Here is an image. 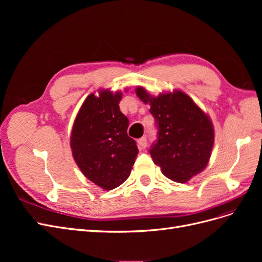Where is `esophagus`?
Listing matches in <instances>:
<instances>
[{"instance_id": "esophagus-1", "label": "esophagus", "mask_w": 262, "mask_h": 262, "mask_svg": "<svg viewBox=\"0 0 262 262\" xmlns=\"http://www.w3.org/2000/svg\"><path fill=\"white\" fill-rule=\"evenodd\" d=\"M138 145L140 148H145L147 146V139L145 137L138 140Z\"/></svg>"}]
</instances>
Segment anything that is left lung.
<instances>
[{"label": "left lung", "instance_id": "obj_1", "mask_svg": "<svg viewBox=\"0 0 262 262\" xmlns=\"http://www.w3.org/2000/svg\"><path fill=\"white\" fill-rule=\"evenodd\" d=\"M138 97L149 104L155 119L157 140L149 154L164 175L172 181L187 182L208 165L214 143L211 119L187 94L176 91L153 97L137 89Z\"/></svg>", "mask_w": 262, "mask_h": 262}]
</instances>
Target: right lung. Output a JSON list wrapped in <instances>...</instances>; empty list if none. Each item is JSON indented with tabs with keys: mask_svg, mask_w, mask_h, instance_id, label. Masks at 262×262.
I'll list each match as a JSON object with an SVG mask.
<instances>
[{
	"mask_svg": "<svg viewBox=\"0 0 262 262\" xmlns=\"http://www.w3.org/2000/svg\"><path fill=\"white\" fill-rule=\"evenodd\" d=\"M122 94L101 91L87 96L71 133V147L78 167L95 185L113 190L128 179L139 153L128 136L129 120L119 108Z\"/></svg>",
	"mask_w": 262,
	"mask_h": 262,
	"instance_id": "obj_1",
	"label": "right lung"
}]
</instances>
